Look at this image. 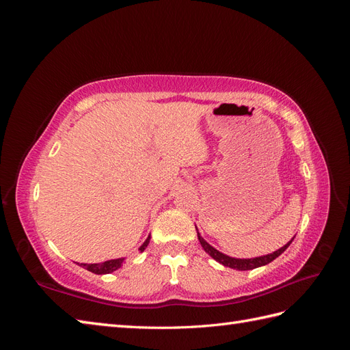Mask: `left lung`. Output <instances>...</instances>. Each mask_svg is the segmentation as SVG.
I'll use <instances>...</instances> for the list:
<instances>
[{
    "mask_svg": "<svg viewBox=\"0 0 350 350\" xmlns=\"http://www.w3.org/2000/svg\"><path fill=\"white\" fill-rule=\"evenodd\" d=\"M198 241L201 243V247L204 248V251L207 254H210V256L213 257L216 261H219L220 264H224V266L235 269V270H252V269H257V267H261V266H266V264L271 262L274 258H278L280 254L291 245L293 238H292V241L286 243V245H283L280 250L274 251L273 254H267V256L256 257V258H232V257H228V256H225V254H221L220 251H217L216 248L211 247L210 243H207L203 238H201L200 234H198Z\"/></svg>",
    "mask_w": 350,
    "mask_h": 350,
    "instance_id": "left-lung-1",
    "label": "left lung"
}]
</instances>
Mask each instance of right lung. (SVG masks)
<instances>
[{"label":"right lung","instance_id":"add662e5","mask_svg":"<svg viewBox=\"0 0 350 350\" xmlns=\"http://www.w3.org/2000/svg\"><path fill=\"white\" fill-rule=\"evenodd\" d=\"M149 242H150V237L144 241V243L140 247V251H144L146 247L149 245ZM122 261H124V258H116V260H108V261L100 262V264H81V266L94 274H107V273H112L115 270H118L121 267Z\"/></svg>","mask_w":350,"mask_h":350}]
</instances>
